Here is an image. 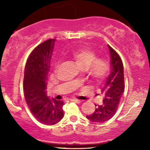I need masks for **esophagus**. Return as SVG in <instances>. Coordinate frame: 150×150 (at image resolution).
<instances>
[{"mask_svg": "<svg viewBox=\"0 0 150 150\" xmlns=\"http://www.w3.org/2000/svg\"><path fill=\"white\" fill-rule=\"evenodd\" d=\"M70 101L75 102V103H80V102H81V100H78V99H75V98H72V99H70Z\"/></svg>", "mask_w": 150, "mask_h": 150, "instance_id": "esophagus-1", "label": "esophagus"}]
</instances>
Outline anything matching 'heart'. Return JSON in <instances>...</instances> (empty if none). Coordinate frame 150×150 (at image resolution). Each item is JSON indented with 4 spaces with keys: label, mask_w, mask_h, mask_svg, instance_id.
Wrapping results in <instances>:
<instances>
[{
    "label": "heart",
    "mask_w": 150,
    "mask_h": 150,
    "mask_svg": "<svg viewBox=\"0 0 150 150\" xmlns=\"http://www.w3.org/2000/svg\"><path fill=\"white\" fill-rule=\"evenodd\" d=\"M71 57L79 66L87 67V72L94 79L102 77L106 70V65L102 59H95V54L87 48H80L71 52Z\"/></svg>",
    "instance_id": "1"
}]
</instances>
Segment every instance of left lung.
<instances>
[{"label": "left lung", "mask_w": 150, "mask_h": 150, "mask_svg": "<svg viewBox=\"0 0 150 150\" xmlns=\"http://www.w3.org/2000/svg\"><path fill=\"white\" fill-rule=\"evenodd\" d=\"M110 57L111 69L106 78L105 83L101 87L104 95L103 102L96 105L93 113L86 116L88 120L95 123H102L112 117L115 113L124 90V67L117 53L108 45Z\"/></svg>", "instance_id": "8db88e82"}]
</instances>
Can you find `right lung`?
I'll return each instance as SVG.
<instances>
[{
  "mask_svg": "<svg viewBox=\"0 0 150 150\" xmlns=\"http://www.w3.org/2000/svg\"><path fill=\"white\" fill-rule=\"evenodd\" d=\"M55 40L50 39L37 46L26 61L24 92L26 104L37 120L54 125L63 117V102L46 95L47 75Z\"/></svg>",
  "mask_w": 150,
  "mask_h": 150,
  "instance_id": "1",
  "label": "right lung"
}]
</instances>
